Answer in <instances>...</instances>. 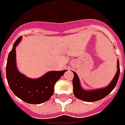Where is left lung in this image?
I'll list each match as a JSON object with an SVG mask.
<instances>
[{
	"instance_id": "obj_1",
	"label": "left lung",
	"mask_w": 125,
	"mask_h": 125,
	"mask_svg": "<svg viewBox=\"0 0 125 125\" xmlns=\"http://www.w3.org/2000/svg\"><path fill=\"white\" fill-rule=\"evenodd\" d=\"M117 72L115 75L112 81L108 86L100 89L85 90L81 86L80 81L77 73L73 71L74 77L73 79V94L76 98L85 102H95L103 99L109 94L116 85L118 79L120 75V67L119 62L117 61Z\"/></svg>"
}]
</instances>
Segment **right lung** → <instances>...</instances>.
I'll use <instances>...</instances> for the list:
<instances>
[{"instance_id":"right-lung-1","label":"right lung","mask_w":125,"mask_h":125,"mask_svg":"<svg viewBox=\"0 0 125 125\" xmlns=\"http://www.w3.org/2000/svg\"><path fill=\"white\" fill-rule=\"evenodd\" d=\"M22 39L20 36L13 44L8 56L6 75L8 84L13 94L24 101L32 104H39L46 102L54 94L56 82L67 70L49 71L38 79H30L19 71L16 64V46Z\"/></svg>"}]
</instances>
